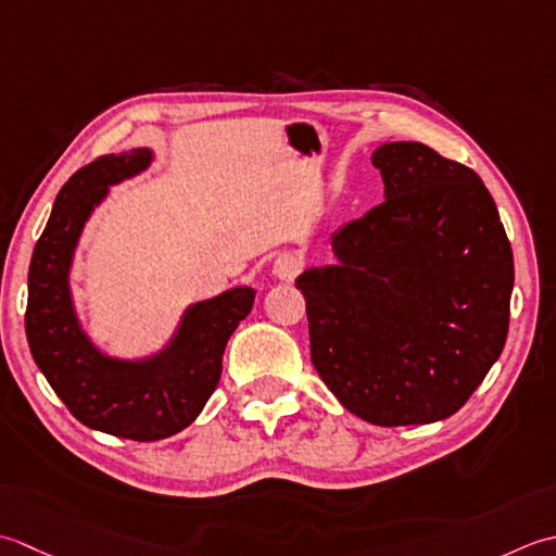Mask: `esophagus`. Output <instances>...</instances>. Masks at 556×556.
<instances>
[{
    "label": "esophagus",
    "mask_w": 556,
    "mask_h": 556,
    "mask_svg": "<svg viewBox=\"0 0 556 556\" xmlns=\"http://www.w3.org/2000/svg\"><path fill=\"white\" fill-rule=\"evenodd\" d=\"M300 268H302V258L298 254L286 252L274 262V276L278 280H292L294 276L300 274Z\"/></svg>",
    "instance_id": "1"
}]
</instances>
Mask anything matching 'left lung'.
Here are the masks:
<instances>
[{
    "instance_id": "1",
    "label": "left lung",
    "mask_w": 556,
    "mask_h": 556,
    "mask_svg": "<svg viewBox=\"0 0 556 556\" xmlns=\"http://www.w3.org/2000/svg\"><path fill=\"white\" fill-rule=\"evenodd\" d=\"M383 203L331 237L336 262L294 280L312 362L350 413L379 427L460 410L500 359L514 254L470 167L425 143L371 153Z\"/></svg>"
}]
</instances>
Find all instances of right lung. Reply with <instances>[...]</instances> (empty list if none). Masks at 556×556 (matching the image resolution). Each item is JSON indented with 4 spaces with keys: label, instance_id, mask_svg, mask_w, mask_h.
I'll return each mask as SVG.
<instances>
[{
    "label": "right lung",
    "instance_id": "1",
    "mask_svg": "<svg viewBox=\"0 0 556 556\" xmlns=\"http://www.w3.org/2000/svg\"><path fill=\"white\" fill-rule=\"evenodd\" d=\"M153 161L151 149H131L74 173L54 199L28 268L26 338L38 369L78 422L134 441L173 437L197 420L218 387L225 345L256 294L237 286L189 304L167 343L143 357L110 355L90 338L72 292L78 240L110 187Z\"/></svg>",
    "mask_w": 556,
    "mask_h": 556
}]
</instances>
